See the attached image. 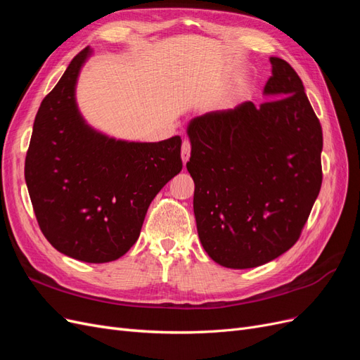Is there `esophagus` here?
<instances>
[{
	"label": "esophagus",
	"mask_w": 360,
	"mask_h": 360,
	"mask_svg": "<svg viewBox=\"0 0 360 360\" xmlns=\"http://www.w3.org/2000/svg\"><path fill=\"white\" fill-rule=\"evenodd\" d=\"M191 158V143L188 139L183 141V146H181V160L184 165H186V162L189 160Z\"/></svg>",
	"instance_id": "obj_1"
}]
</instances>
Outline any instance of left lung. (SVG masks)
<instances>
[{
  "mask_svg": "<svg viewBox=\"0 0 360 360\" xmlns=\"http://www.w3.org/2000/svg\"><path fill=\"white\" fill-rule=\"evenodd\" d=\"M269 102L210 111L188 124L193 213L209 257L250 269L297 242L321 188L323 132L302 79L270 57Z\"/></svg>",
  "mask_w": 360,
  "mask_h": 360,
  "instance_id": "left-lung-1",
  "label": "left lung"
}]
</instances>
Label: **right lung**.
<instances>
[{"instance_id":"obj_1","label":"right lung","mask_w":360,"mask_h":360,"mask_svg":"<svg viewBox=\"0 0 360 360\" xmlns=\"http://www.w3.org/2000/svg\"><path fill=\"white\" fill-rule=\"evenodd\" d=\"M91 53L90 46L81 51L43 99L25 181L40 230L58 252L108 263L135 245L150 202L181 171V138L135 143L86 123L76 84Z\"/></svg>"}]
</instances>
